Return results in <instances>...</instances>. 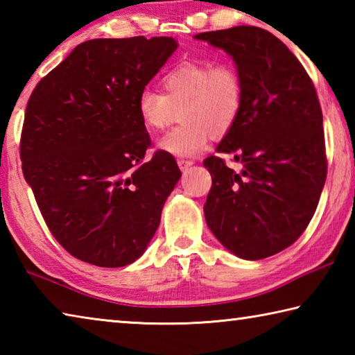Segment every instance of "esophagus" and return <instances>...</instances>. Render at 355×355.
Returning <instances> with one entry per match:
<instances>
[{"label": "esophagus", "mask_w": 355, "mask_h": 355, "mask_svg": "<svg viewBox=\"0 0 355 355\" xmlns=\"http://www.w3.org/2000/svg\"><path fill=\"white\" fill-rule=\"evenodd\" d=\"M194 164L192 161H186V159H178V167L182 169V172H186L189 169V167Z\"/></svg>", "instance_id": "1"}]
</instances>
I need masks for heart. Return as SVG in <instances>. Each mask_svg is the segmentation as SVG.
I'll return each instance as SVG.
<instances>
[{
	"label": "heart",
	"instance_id": "1",
	"mask_svg": "<svg viewBox=\"0 0 355 355\" xmlns=\"http://www.w3.org/2000/svg\"><path fill=\"white\" fill-rule=\"evenodd\" d=\"M163 94L144 89L136 110L144 127L166 130L180 111L182 125L161 137L158 148L173 156H194L214 139L230 133L243 110L244 89L238 70L230 64L184 61L161 80Z\"/></svg>",
	"mask_w": 355,
	"mask_h": 355
}]
</instances>
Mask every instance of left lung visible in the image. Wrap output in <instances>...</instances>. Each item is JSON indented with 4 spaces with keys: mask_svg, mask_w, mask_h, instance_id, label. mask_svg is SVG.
Returning a JSON list of instances; mask_svg holds the SVG:
<instances>
[{
    "mask_svg": "<svg viewBox=\"0 0 355 355\" xmlns=\"http://www.w3.org/2000/svg\"><path fill=\"white\" fill-rule=\"evenodd\" d=\"M232 56L244 101L238 122L203 166L213 186L205 220L243 260L279 254L302 235L326 183L322 112L313 83L284 42L266 29L235 26L194 35Z\"/></svg>",
    "mask_w": 355,
    "mask_h": 355,
    "instance_id": "8db88e82",
    "label": "left lung"
}]
</instances>
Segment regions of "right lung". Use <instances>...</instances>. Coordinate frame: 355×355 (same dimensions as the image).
Segmentation results:
<instances>
[{
    "mask_svg": "<svg viewBox=\"0 0 355 355\" xmlns=\"http://www.w3.org/2000/svg\"><path fill=\"white\" fill-rule=\"evenodd\" d=\"M177 46L144 35L83 42L28 101L23 175L53 236L83 261L120 268L142 257L182 177L163 150L142 161L150 136L136 110Z\"/></svg>",
    "mask_w": 355,
    "mask_h": 355,
    "instance_id": "right-lung-1",
    "label": "right lung"
}]
</instances>
